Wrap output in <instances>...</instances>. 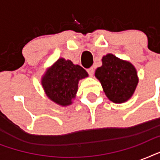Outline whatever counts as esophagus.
I'll return each mask as SVG.
<instances>
[{"instance_id":"34e87169","label":"esophagus","mask_w":160,"mask_h":160,"mask_svg":"<svg viewBox=\"0 0 160 160\" xmlns=\"http://www.w3.org/2000/svg\"><path fill=\"white\" fill-rule=\"evenodd\" d=\"M87 72L89 73V75H90V76H92V75H94V72H95V69H94V67L89 68V69H87Z\"/></svg>"}]
</instances>
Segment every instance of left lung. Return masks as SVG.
Returning <instances> with one entry per match:
<instances>
[{"instance_id":"8db88e82","label":"left lung","mask_w":160,"mask_h":160,"mask_svg":"<svg viewBox=\"0 0 160 160\" xmlns=\"http://www.w3.org/2000/svg\"><path fill=\"white\" fill-rule=\"evenodd\" d=\"M104 92L114 103L125 102L134 94L138 84V76L134 65L112 54L102 59V66L95 70Z\"/></svg>"}]
</instances>
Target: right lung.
I'll use <instances>...</instances> for the list:
<instances>
[{
  "mask_svg": "<svg viewBox=\"0 0 160 160\" xmlns=\"http://www.w3.org/2000/svg\"><path fill=\"white\" fill-rule=\"evenodd\" d=\"M87 76V72L81 66L60 58L46 71L42 78V85L52 101L65 106L70 105L75 97L79 80Z\"/></svg>",
  "mask_w": 160,
  "mask_h": 160,
  "instance_id": "right-lung-1",
  "label": "right lung"
}]
</instances>
